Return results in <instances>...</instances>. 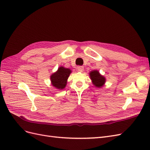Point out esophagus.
<instances>
[{"label": "esophagus", "mask_w": 150, "mask_h": 150, "mask_svg": "<svg viewBox=\"0 0 150 150\" xmlns=\"http://www.w3.org/2000/svg\"><path fill=\"white\" fill-rule=\"evenodd\" d=\"M78 70L79 72H82L84 70V67L83 66H78Z\"/></svg>", "instance_id": "esophagus-1"}]
</instances>
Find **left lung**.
Instances as JSON below:
<instances>
[{
	"instance_id": "8db88e82",
	"label": "left lung",
	"mask_w": 150,
	"mask_h": 150,
	"mask_svg": "<svg viewBox=\"0 0 150 150\" xmlns=\"http://www.w3.org/2000/svg\"><path fill=\"white\" fill-rule=\"evenodd\" d=\"M89 75L93 84L95 87L101 88L106 83L105 77L99 73L98 70L91 71L89 72Z\"/></svg>"
}]
</instances>
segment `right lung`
Returning a JSON list of instances; mask_svg holds the SVG:
<instances>
[{"mask_svg": "<svg viewBox=\"0 0 150 150\" xmlns=\"http://www.w3.org/2000/svg\"><path fill=\"white\" fill-rule=\"evenodd\" d=\"M72 71L69 68L61 66L57 71L54 72L50 76L51 84L53 87L59 90L64 89L67 85V79L69 78Z\"/></svg>", "mask_w": 150, "mask_h": 150, "instance_id": "1", "label": "right lung"}]
</instances>
